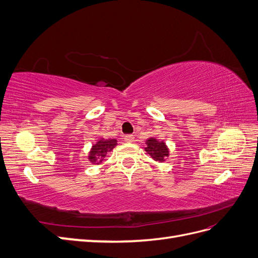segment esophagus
<instances>
[{"instance_id":"34e87169","label":"esophagus","mask_w":258,"mask_h":258,"mask_svg":"<svg viewBox=\"0 0 258 258\" xmlns=\"http://www.w3.org/2000/svg\"><path fill=\"white\" fill-rule=\"evenodd\" d=\"M124 141L126 142H128V143H131V142H134L135 141V137L132 136V135H127V136H124Z\"/></svg>"}]
</instances>
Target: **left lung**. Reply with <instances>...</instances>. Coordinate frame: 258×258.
<instances>
[{"label": "left lung", "instance_id": "1", "mask_svg": "<svg viewBox=\"0 0 258 258\" xmlns=\"http://www.w3.org/2000/svg\"><path fill=\"white\" fill-rule=\"evenodd\" d=\"M146 147L144 148L147 154L151 155V157L158 161V162H165L166 158L169 157L170 150L168 145L163 140H158L156 138H150L145 141Z\"/></svg>", "mask_w": 258, "mask_h": 258}]
</instances>
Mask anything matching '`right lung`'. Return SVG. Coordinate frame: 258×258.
<instances>
[{
  "label": "right lung",
  "mask_w": 258,
  "mask_h": 258,
  "mask_svg": "<svg viewBox=\"0 0 258 258\" xmlns=\"http://www.w3.org/2000/svg\"><path fill=\"white\" fill-rule=\"evenodd\" d=\"M117 146L116 139H108L105 140L100 138L96 143H93L90 147L89 153L87 155V159L92 165H100L104 160L107 153H110L114 150V147Z\"/></svg>",
  "instance_id": "1"
}]
</instances>
